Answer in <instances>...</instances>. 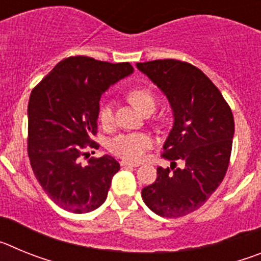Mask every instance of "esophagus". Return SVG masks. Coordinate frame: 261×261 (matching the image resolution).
<instances>
[{
  "label": "esophagus",
  "mask_w": 261,
  "mask_h": 261,
  "mask_svg": "<svg viewBox=\"0 0 261 261\" xmlns=\"http://www.w3.org/2000/svg\"><path fill=\"white\" fill-rule=\"evenodd\" d=\"M120 165L123 166V167H138V166H140V163L128 162V161H121V162H120Z\"/></svg>",
  "instance_id": "esophagus-1"
}]
</instances>
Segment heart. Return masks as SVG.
Listing matches in <instances>:
<instances>
[{
  "mask_svg": "<svg viewBox=\"0 0 261 261\" xmlns=\"http://www.w3.org/2000/svg\"><path fill=\"white\" fill-rule=\"evenodd\" d=\"M128 99L138 111L145 114L155 107V96L145 86H135L128 91ZM98 120L103 126H110L114 121V107L110 102L103 103L98 111ZM153 141L144 133H124L111 141L110 149L116 155L128 161H140L145 151L150 149Z\"/></svg>",
  "mask_w": 261,
  "mask_h": 261,
  "instance_id": "b5f03b06",
  "label": "heart"
}]
</instances>
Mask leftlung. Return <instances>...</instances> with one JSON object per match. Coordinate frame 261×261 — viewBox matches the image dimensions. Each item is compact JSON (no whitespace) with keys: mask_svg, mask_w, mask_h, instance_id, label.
Wrapping results in <instances>:
<instances>
[{"mask_svg":"<svg viewBox=\"0 0 261 261\" xmlns=\"http://www.w3.org/2000/svg\"><path fill=\"white\" fill-rule=\"evenodd\" d=\"M168 99L174 125L163 145L167 168L141 196L147 208L166 218L197 211L218 188L231 155L234 117L216 85L199 68L179 60L137 62ZM184 166L176 168V163Z\"/></svg>","mask_w":261,"mask_h":261,"instance_id":"1","label":"left lung"}]
</instances>
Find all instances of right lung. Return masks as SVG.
<instances>
[{"label":"right lung","mask_w":261,"mask_h":261,"mask_svg":"<svg viewBox=\"0 0 261 261\" xmlns=\"http://www.w3.org/2000/svg\"><path fill=\"white\" fill-rule=\"evenodd\" d=\"M133 73L129 62L111 64L93 57L60 61L31 91L29 102V158L32 171L53 202L71 213H89L107 199L120 170L111 155L81 163L85 147L98 149L100 96L111 85Z\"/></svg>","instance_id":"1"}]
</instances>
